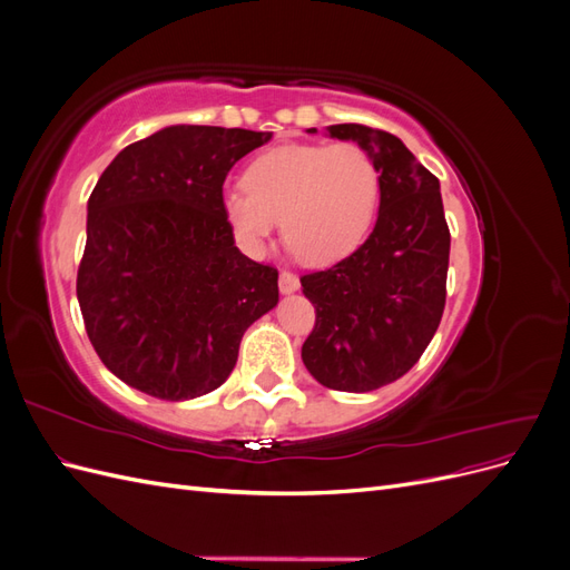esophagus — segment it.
I'll return each mask as SVG.
<instances>
[{
	"label": "esophagus",
	"instance_id": "1",
	"mask_svg": "<svg viewBox=\"0 0 570 570\" xmlns=\"http://www.w3.org/2000/svg\"><path fill=\"white\" fill-rule=\"evenodd\" d=\"M278 285H281V292H283V295H292V292H297V289H299L297 275H292L289 271H281V281H278Z\"/></svg>",
	"mask_w": 570,
	"mask_h": 570
}]
</instances>
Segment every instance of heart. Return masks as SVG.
Masks as SVG:
<instances>
[{"label":"heart","mask_w":570,"mask_h":570,"mask_svg":"<svg viewBox=\"0 0 570 570\" xmlns=\"http://www.w3.org/2000/svg\"><path fill=\"white\" fill-rule=\"evenodd\" d=\"M243 183L220 199L237 243L262 254L281 218L292 249L316 266L361 245L381 195L375 161L354 142L273 147L247 166Z\"/></svg>","instance_id":"heart-1"}]
</instances>
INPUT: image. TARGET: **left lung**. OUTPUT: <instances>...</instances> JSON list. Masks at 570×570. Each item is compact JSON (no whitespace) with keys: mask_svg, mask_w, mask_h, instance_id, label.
Returning a JSON list of instances; mask_svg holds the SVG:
<instances>
[{"mask_svg":"<svg viewBox=\"0 0 570 570\" xmlns=\"http://www.w3.org/2000/svg\"><path fill=\"white\" fill-rule=\"evenodd\" d=\"M325 132L371 154L381 174V206L373 233L354 254L302 275L304 297L316 308L302 361L325 387L371 392L402 377L438 331L450 228L440 180L400 137L358 124L327 126Z\"/></svg>","mask_w":570,"mask_h":570,"instance_id":"1","label":"left lung"}]
</instances>
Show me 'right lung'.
<instances>
[{
    "label": "right lung",
    "mask_w": 570,
    "mask_h": 570,
    "mask_svg": "<svg viewBox=\"0 0 570 570\" xmlns=\"http://www.w3.org/2000/svg\"><path fill=\"white\" fill-rule=\"evenodd\" d=\"M271 132L168 126L116 154L88 199L78 304L116 377L168 402L228 381L247 327L278 304V271L235 247L228 170Z\"/></svg>",
    "instance_id": "1"
}]
</instances>
